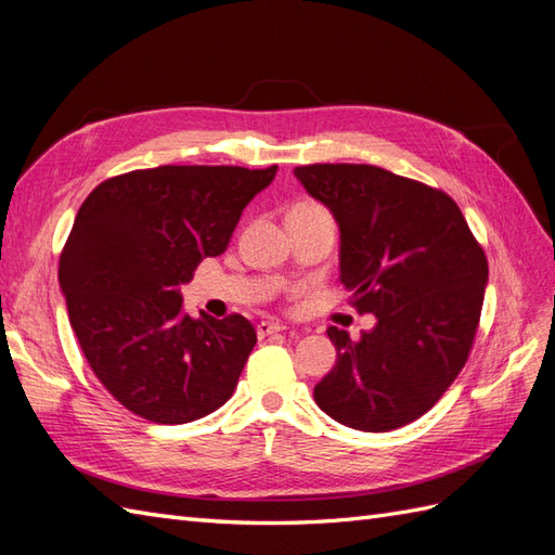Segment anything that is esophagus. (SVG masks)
<instances>
[{
    "instance_id": "obj_1",
    "label": "esophagus",
    "mask_w": 555,
    "mask_h": 555,
    "mask_svg": "<svg viewBox=\"0 0 555 555\" xmlns=\"http://www.w3.org/2000/svg\"><path fill=\"white\" fill-rule=\"evenodd\" d=\"M281 331H286V325H283V323H276V321H260L258 323V335L260 337L274 335V333H281Z\"/></svg>"
}]
</instances>
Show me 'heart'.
Listing matches in <instances>:
<instances>
[{
  "mask_svg": "<svg viewBox=\"0 0 555 555\" xmlns=\"http://www.w3.org/2000/svg\"><path fill=\"white\" fill-rule=\"evenodd\" d=\"M302 206H305V208H307V206H311V204H302ZM302 206H295V208H302Z\"/></svg>",
  "mask_w": 555,
  "mask_h": 555,
  "instance_id": "heart-1",
  "label": "heart"
}]
</instances>
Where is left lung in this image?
Segmentation results:
<instances>
[{"instance_id":"left-lung-1","label":"left lung","mask_w":555,"mask_h":555,"mask_svg":"<svg viewBox=\"0 0 555 555\" xmlns=\"http://www.w3.org/2000/svg\"><path fill=\"white\" fill-rule=\"evenodd\" d=\"M339 227V279L375 325L353 343L328 328L333 371L314 387L325 415L359 431L422 417L472 351L488 260L452 198L367 164L297 166Z\"/></svg>"}]
</instances>
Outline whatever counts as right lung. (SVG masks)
I'll return each instance as SVG.
<instances>
[{"mask_svg":"<svg viewBox=\"0 0 555 555\" xmlns=\"http://www.w3.org/2000/svg\"><path fill=\"white\" fill-rule=\"evenodd\" d=\"M276 166H159L109 178L81 204L59 281L79 347L131 413L184 424L230 401L258 343L248 319L182 309V283L230 246Z\"/></svg>","mask_w":555,"mask_h":555,"instance_id":"add662e5","label":"right lung"}]
</instances>
